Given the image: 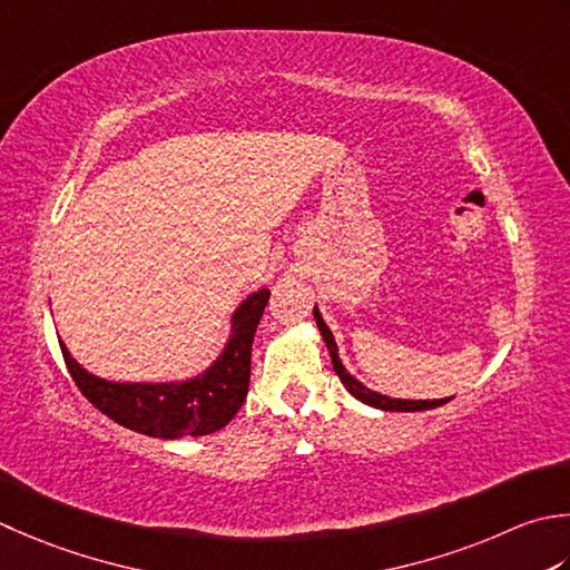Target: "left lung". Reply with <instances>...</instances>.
Listing matches in <instances>:
<instances>
[{
  "label": "left lung",
  "mask_w": 570,
  "mask_h": 570,
  "mask_svg": "<svg viewBox=\"0 0 570 570\" xmlns=\"http://www.w3.org/2000/svg\"><path fill=\"white\" fill-rule=\"evenodd\" d=\"M314 318H316V326L321 331L323 341H326V348L331 353V363H333V371H336V375L341 377V383L345 385V390L353 397H358L361 403L371 405V407H377V410H387V412H420V410H432V407H440L444 403H450L452 397H442V400H400V397H387V395H381L375 393V390L365 387L361 381H355V377L345 371V365L341 363L338 358V345H336V338H333L331 328L326 326V321H323L318 306H314Z\"/></svg>",
  "instance_id": "obj_1"
}]
</instances>
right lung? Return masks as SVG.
I'll list each match as a JSON object with an SVG mask.
<instances>
[{
    "mask_svg": "<svg viewBox=\"0 0 570 570\" xmlns=\"http://www.w3.org/2000/svg\"><path fill=\"white\" fill-rule=\"evenodd\" d=\"M269 288L247 296L232 314L227 345L207 371L187 381L116 383L88 373L59 341L66 367L88 403L118 425L148 438L177 440L217 432L237 415L249 390L252 343L269 301Z\"/></svg>",
    "mask_w": 570,
    "mask_h": 570,
    "instance_id": "obj_1",
    "label": "right lung"
}]
</instances>
